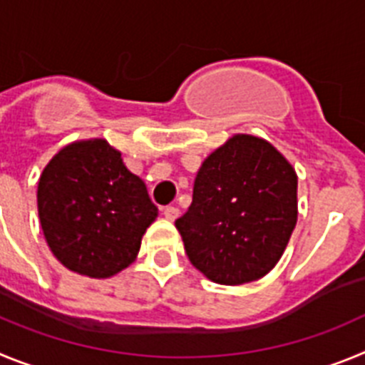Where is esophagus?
I'll use <instances>...</instances> for the list:
<instances>
[{
  "label": "esophagus",
  "mask_w": 365,
  "mask_h": 365,
  "mask_svg": "<svg viewBox=\"0 0 365 365\" xmlns=\"http://www.w3.org/2000/svg\"><path fill=\"white\" fill-rule=\"evenodd\" d=\"M179 208H177V206H166V208H164V217L168 219V221H175L177 217H179Z\"/></svg>",
  "instance_id": "obj_1"
}]
</instances>
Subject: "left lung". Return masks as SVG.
<instances>
[{
  "label": "left lung",
  "mask_w": 365,
  "mask_h": 365,
  "mask_svg": "<svg viewBox=\"0 0 365 365\" xmlns=\"http://www.w3.org/2000/svg\"><path fill=\"white\" fill-rule=\"evenodd\" d=\"M298 177L270 143L235 135L206 157L192 205L175 221L192 265L221 285L263 278L298 219Z\"/></svg>",
  "instance_id": "left-lung-1"
}]
</instances>
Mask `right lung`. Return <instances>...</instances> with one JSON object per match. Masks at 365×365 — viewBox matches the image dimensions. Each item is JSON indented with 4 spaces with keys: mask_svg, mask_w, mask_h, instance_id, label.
Returning a JSON list of instances; mask_svg holds the SVG:
<instances>
[{
    "mask_svg": "<svg viewBox=\"0 0 365 365\" xmlns=\"http://www.w3.org/2000/svg\"><path fill=\"white\" fill-rule=\"evenodd\" d=\"M157 212L146 185L102 138L58 151L38 182L47 245L63 267L89 278L131 265Z\"/></svg>",
    "mask_w": 365,
    "mask_h": 365,
    "instance_id": "right-lung-1",
    "label": "right lung"
}]
</instances>
